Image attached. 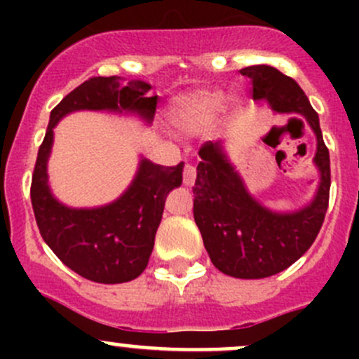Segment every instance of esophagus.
I'll use <instances>...</instances> for the list:
<instances>
[{"label": "esophagus", "mask_w": 359, "mask_h": 359, "mask_svg": "<svg viewBox=\"0 0 359 359\" xmlns=\"http://www.w3.org/2000/svg\"><path fill=\"white\" fill-rule=\"evenodd\" d=\"M194 180H196V166L191 165V163H186V166H184V184L186 186H193Z\"/></svg>", "instance_id": "34e87169"}]
</instances>
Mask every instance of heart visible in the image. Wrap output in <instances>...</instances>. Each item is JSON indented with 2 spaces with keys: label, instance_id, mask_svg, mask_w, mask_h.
<instances>
[{
  "label": "heart",
  "instance_id": "1",
  "mask_svg": "<svg viewBox=\"0 0 359 359\" xmlns=\"http://www.w3.org/2000/svg\"><path fill=\"white\" fill-rule=\"evenodd\" d=\"M226 95L219 90H198L186 97H180L173 104L172 119L179 128L201 130L217 118L224 107Z\"/></svg>",
  "mask_w": 359,
  "mask_h": 359
}]
</instances>
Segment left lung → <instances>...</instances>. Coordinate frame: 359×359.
Returning <instances> with one entry per match:
<instances>
[{
    "mask_svg": "<svg viewBox=\"0 0 359 359\" xmlns=\"http://www.w3.org/2000/svg\"><path fill=\"white\" fill-rule=\"evenodd\" d=\"M241 74L252 81V97L267 99L278 112L306 116L318 139L314 163L321 172L316 198L295 213H273L247 193L219 144L200 147L194 193V220L213 266L243 280L273 276L290 267L316 240L330 200V154L320 118L295 79L271 66H250Z\"/></svg>",
    "mask_w": 359,
    "mask_h": 359,
    "instance_id": "left-lung-1",
    "label": "left lung"
}]
</instances>
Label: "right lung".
<instances>
[{
    "label": "right lung",
    "mask_w": 359,
    "mask_h": 359,
    "mask_svg": "<svg viewBox=\"0 0 359 359\" xmlns=\"http://www.w3.org/2000/svg\"><path fill=\"white\" fill-rule=\"evenodd\" d=\"M142 81L119 83L116 76L86 79L67 93L52 112L39 146L31 182V203L45 243L64 264L95 283H125L144 273L161 222L166 194L182 184L184 163L154 165L142 159L132 186L102 208L74 210L60 205L46 186V159L53 126L62 116L81 109L135 111L151 121L158 97H147Z\"/></svg>",
    "instance_id": "1"
}]
</instances>
